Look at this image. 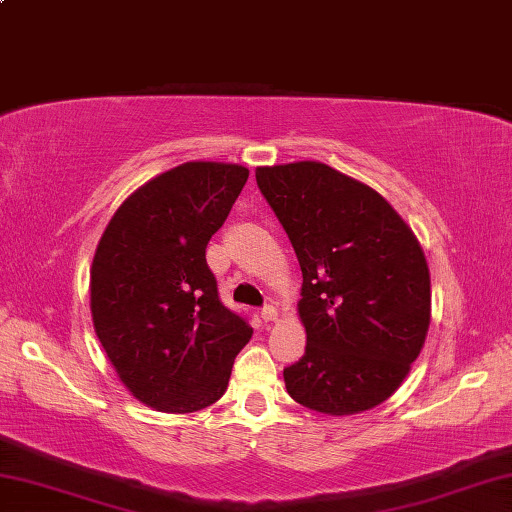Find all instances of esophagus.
Here are the masks:
<instances>
[{
	"mask_svg": "<svg viewBox=\"0 0 512 512\" xmlns=\"http://www.w3.org/2000/svg\"><path fill=\"white\" fill-rule=\"evenodd\" d=\"M262 320L264 323H273V320H277V309L273 307V305H266V307H262Z\"/></svg>",
	"mask_w": 512,
	"mask_h": 512,
	"instance_id": "esophagus-1",
	"label": "esophagus"
}]
</instances>
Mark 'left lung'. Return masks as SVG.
Returning a JSON list of instances; mask_svg holds the SVG:
<instances>
[{"label": "left lung", "mask_w": 512, "mask_h": 512, "mask_svg": "<svg viewBox=\"0 0 512 512\" xmlns=\"http://www.w3.org/2000/svg\"><path fill=\"white\" fill-rule=\"evenodd\" d=\"M257 187L302 271L305 357L284 368L298 404L352 415L388 400L427 339L429 266L386 198L323 162L259 167Z\"/></svg>", "instance_id": "1"}]
</instances>
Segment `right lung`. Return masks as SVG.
<instances>
[{"mask_svg":"<svg viewBox=\"0 0 512 512\" xmlns=\"http://www.w3.org/2000/svg\"><path fill=\"white\" fill-rule=\"evenodd\" d=\"M246 180L239 164H180L121 203L94 253V329L124 386L158 411L214 404L253 336L205 259Z\"/></svg>","mask_w":512,"mask_h":512,"instance_id":"1","label":"right lung"}]
</instances>
